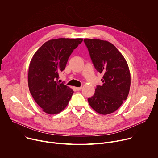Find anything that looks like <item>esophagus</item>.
I'll return each instance as SVG.
<instances>
[{"label": "esophagus", "instance_id": "esophagus-1", "mask_svg": "<svg viewBox=\"0 0 158 158\" xmlns=\"http://www.w3.org/2000/svg\"><path fill=\"white\" fill-rule=\"evenodd\" d=\"M75 89L77 90V91H80L82 89V87H75Z\"/></svg>", "mask_w": 158, "mask_h": 158}]
</instances>
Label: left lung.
<instances>
[{
    "label": "left lung",
    "instance_id": "obj_1",
    "mask_svg": "<svg viewBox=\"0 0 158 158\" xmlns=\"http://www.w3.org/2000/svg\"><path fill=\"white\" fill-rule=\"evenodd\" d=\"M96 70L103 74L102 85L88 98L89 104L96 112L106 115L118 110L126 100L131 86L128 64L112 43L97 39H84Z\"/></svg>",
    "mask_w": 158,
    "mask_h": 158
}]
</instances>
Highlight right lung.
<instances>
[{"mask_svg": "<svg viewBox=\"0 0 158 158\" xmlns=\"http://www.w3.org/2000/svg\"><path fill=\"white\" fill-rule=\"evenodd\" d=\"M83 39L59 38L45 42L34 54L29 64L30 93L42 111L56 114L69 104L73 90L58 81L68 59Z\"/></svg>", "mask_w": 158, "mask_h": 158, "instance_id": "obj_1", "label": "right lung"}]
</instances>
